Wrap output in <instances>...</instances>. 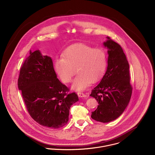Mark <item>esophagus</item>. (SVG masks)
Returning a JSON list of instances; mask_svg holds the SVG:
<instances>
[{"instance_id": "34e87169", "label": "esophagus", "mask_w": 155, "mask_h": 155, "mask_svg": "<svg viewBox=\"0 0 155 155\" xmlns=\"http://www.w3.org/2000/svg\"><path fill=\"white\" fill-rule=\"evenodd\" d=\"M78 95L79 97H86L87 95H85L84 93L82 92H78Z\"/></svg>"}]
</instances>
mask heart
<instances>
[{"mask_svg": "<svg viewBox=\"0 0 155 155\" xmlns=\"http://www.w3.org/2000/svg\"><path fill=\"white\" fill-rule=\"evenodd\" d=\"M107 66V55L101 48H93L79 44L69 46L63 53V57L55 60L54 67L61 79L69 83L76 71L72 88L83 90L92 82H96L103 75Z\"/></svg>", "mask_w": 155, "mask_h": 155, "instance_id": "obj_1", "label": "heart"}]
</instances>
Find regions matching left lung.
Returning a JSON list of instances; mask_svg holds the SVG:
<instances>
[{"label":"left lung","instance_id":"8db88e82","mask_svg":"<svg viewBox=\"0 0 155 155\" xmlns=\"http://www.w3.org/2000/svg\"><path fill=\"white\" fill-rule=\"evenodd\" d=\"M104 43L108 50V66L101 82L91 91L90 96L98 106L92 112V119L103 123L120 116L127 107L132 94L129 64L120 45L107 37Z\"/></svg>","mask_w":155,"mask_h":155}]
</instances>
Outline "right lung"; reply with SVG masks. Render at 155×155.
<instances>
[{
	"instance_id": "obj_1",
	"label": "right lung",
	"mask_w": 155,
	"mask_h": 155,
	"mask_svg": "<svg viewBox=\"0 0 155 155\" xmlns=\"http://www.w3.org/2000/svg\"><path fill=\"white\" fill-rule=\"evenodd\" d=\"M18 87L30 116L50 128L66 125L71 106L79 100L57 78L51 57L39 50L30 51L20 68Z\"/></svg>"
}]
</instances>
